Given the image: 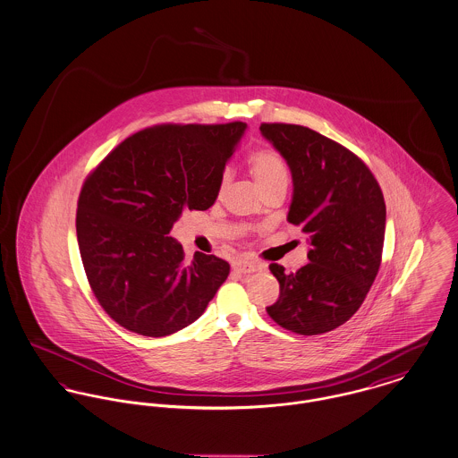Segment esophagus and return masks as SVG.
Returning <instances> with one entry per match:
<instances>
[{
	"label": "esophagus",
	"instance_id": "1",
	"mask_svg": "<svg viewBox=\"0 0 458 458\" xmlns=\"http://www.w3.org/2000/svg\"><path fill=\"white\" fill-rule=\"evenodd\" d=\"M233 267L236 269V271H240V273H243V275H250V273H255V271H259V269H264L266 266H262V264H259V262H250V260H236L234 264H233Z\"/></svg>",
	"mask_w": 458,
	"mask_h": 458
}]
</instances>
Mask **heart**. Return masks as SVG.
I'll return each instance as SVG.
<instances>
[{
  "label": "heart",
  "instance_id": "b5f03b06",
  "mask_svg": "<svg viewBox=\"0 0 458 458\" xmlns=\"http://www.w3.org/2000/svg\"><path fill=\"white\" fill-rule=\"evenodd\" d=\"M250 174L259 185L260 192L277 183H288V168L279 154L269 149L255 151L248 157Z\"/></svg>",
  "mask_w": 458,
  "mask_h": 458
}]
</instances>
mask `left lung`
Listing matches in <instances>:
<instances>
[{
    "label": "left lung",
    "instance_id": "left-lung-1",
    "mask_svg": "<svg viewBox=\"0 0 458 458\" xmlns=\"http://www.w3.org/2000/svg\"><path fill=\"white\" fill-rule=\"evenodd\" d=\"M260 133L292 174L286 220L309 236L304 267L286 275L283 266H269L279 299L267 314L299 335L332 332L361 307L378 273L384 194L356 154L310 128L264 123Z\"/></svg>",
    "mask_w": 458,
    "mask_h": 458
}]
</instances>
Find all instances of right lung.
<instances>
[{
  "label": "right lung",
  "instance_id": "add662e5",
  "mask_svg": "<svg viewBox=\"0 0 458 458\" xmlns=\"http://www.w3.org/2000/svg\"><path fill=\"white\" fill-rule=\"evenodd\" d=\"M246 123L163 124L109 154L81 189L76 234L98 304L123 328L144 336L194 323L229 276V264L168 236L185 210H208Z\"/></svg>",
  "mask_w": 458,
  "mask_h": 458
}]
</instances>
